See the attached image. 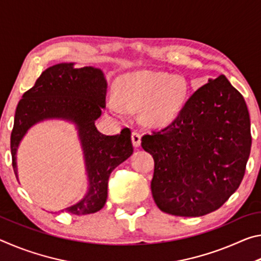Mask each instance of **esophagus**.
<instances>
[{"label":"esophagus","instance_id":"1","mask_svg":"<svg viewBox=\"0 0 261 261\" xmlns=\"http://www.w3.org/2000/svg\"><path fill=\"white\" fill-rule=\"evenodd\" d=\"M131 140H132V145H134L135 147H139L140 144H141V136L139 132L134 131L131 135Z\"/></svg>","mask_w":261,"mask_h":261}]
</instances>
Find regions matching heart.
<instances>
[{"mask_svg":"<svg viewBox=\"0 0 261 261\" xmlns=\"http://www.w3.org/2000/svg\"><path fill=\"white\" fill-rule=\"evenodd\" d=\"M115 92L116 98L108 101V108L115 116L124 117L125 108L141 110V117L148 125L166 126L183 109L190 85L179 74L140 70L118 78Z\"/></svg>","mask_w":261,"mask_h":261,"instance_id":"1","label":"heart"}]
</instances>
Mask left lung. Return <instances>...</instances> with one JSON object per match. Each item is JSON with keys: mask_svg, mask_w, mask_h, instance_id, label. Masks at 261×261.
<instances>
[{"mask_svg": "<svg viewBox=\"0 0 261 261\" xmlns=\"http://www.w3.org/2000/svg\"><path fill=\"white\" fill-rule=\"evenodd\" d=\"M251 141L244 98L223 74L208 79L169 125L141 138L154 159L156 206L189 218L220 208L244 177Z\"/></svg>", "mask_w": 261, "mask_h": 261, "instance_id": "1", "label": "left lung"}]
</instances>
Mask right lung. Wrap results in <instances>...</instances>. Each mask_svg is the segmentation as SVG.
Returning <instances> with one entry per match:
<instances>
[{
  "label": "right lung",
  "mask_w": 261,
  "mask_h": 261,
  "mask_svg": "<svg viewBox=\"0 0 261 261\" xmlns=\"http://www.w3.org/2000/svg\"><path fill=\"white\" fill-rule=\"evenodd\" d=\"M106 94L107 81L101 69L59 63L40 74L17 106L10 141L17 179V151L31 127L48 120L65 121L76 126L88 187L81 200L62 212L86 215L102 208L107 201L110 174L134 153L127 127L115 136H106L96 129L95 121L106 107Z\"/></svg>",
  "instance_id": "add662e5"
}]
</instances>
